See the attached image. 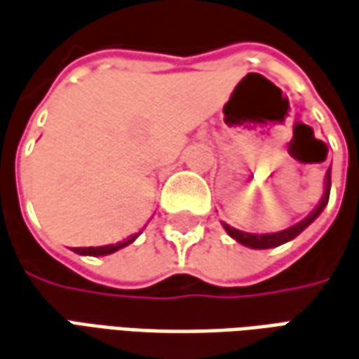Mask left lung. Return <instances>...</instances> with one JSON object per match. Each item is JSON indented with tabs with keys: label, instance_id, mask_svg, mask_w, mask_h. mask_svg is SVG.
Masks as SVG:
<instances>
[{
	"label": "left lung",
	"instance_id": "left-lung-1",
	"mask_svg": "<svg viewBox=\"0 0 359 359\" xmlns=\"http://www.w3.org/2000/svg\"><path fill=\"white\" fill-rule=\"evenodd\" d=\"M328 197H330V170L326 172V182H325V195H323V199H320V203L316 205V209L311 215H309L307 219H303L297 224H293V226H289L285 231H279V232H271V234H250V232H242L238 229H232L229 224H224L222 222V226H224V231L229 232V236H232L236 242H241L244 246H248V248H256V250H266V248H276V246H281V244H285V242L293 241L295 236H299L301 232L307 229L311 222L315 221L316 217L323 212V209L328 203Z\"/></svg>",
	"mask_w": 359,
	"mask_h": 359
}]
</instances>
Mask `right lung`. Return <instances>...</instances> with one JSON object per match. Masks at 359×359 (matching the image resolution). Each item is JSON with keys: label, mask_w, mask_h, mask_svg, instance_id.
<instances>
[{"label": "right lung", "mask_w": 359, "mask_h": 359, "mask_svg": "<svg viewBox=\"0 0 359 359\" xmlns=\"http://www.w3.org/2000/svg\"><path fill=\"white\" fill-rule=\"evenodd\" d=\"M138 234H133V236H128L125 242H117V244H109V246H97V248H72V250L76 252V254H81V256H107V254H113V252L121 250V248H125L128 246L130 242H135Z\"/></svg>", "instance_id": "obj_1"}]
</instances>
